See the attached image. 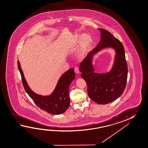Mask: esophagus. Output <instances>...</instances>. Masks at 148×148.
<instances>
[{
    "label": "esophagus",
    "mask_w": 148,
    "mask_h": 148,
    "mask_svg": "<svg viewBox=\"0 0 148 148\" xmlns=\"http://www.w3.org/2000/svg\"><path fill=\"white\" fill-rule=\"evenodd\" d=\"M75 71L76 73H79L80 71H79V68H78L77 67H76L75 68Z\"/></svg>",
    "instance_id": "34e87169"
}]
</instances>
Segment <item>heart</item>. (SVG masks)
<instances>
[{
  "label": "heart",
  "instance_id": "1",
  "mask_svg": "<svg viewBox=\"0 0 148 148\" xmlns=\"http://www.w3.org/2000/svg\"><path fill=\"white\" fill-rule=\"evenodd\" d=\"M79 37L75 38L73 41L71 47L73 49H75L78 43V59L82 60L84 58L88 51L89 47L92 43L91 37L88 34L82 35L79 41Z\"/></svg>",
  "mask_w": 148,
  "mask_h": 148
}]
</instances>
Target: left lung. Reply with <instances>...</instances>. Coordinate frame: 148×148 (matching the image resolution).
Returning <instances> with one entry per match:
<instances>
[{
  "label": "left lung",
  "mask_w": 148,
  "mask_h": 148,
  "mask_svg": "<svg viewBox=\"0 0 148 148\" xmlns=\"http://www.w3.org/2000/svg\"><path fill=\"white\" fill-rule=\"evenodd\" d=\"M99 30L101 32L100 41L80 63V71L81 77L86 82L90 99L99 104H106L119 98L124 92L128 69L122 43L108 31L101 28ZM106 47L115 49L113 67L108 73H95L92 58L95 54Z\"/></svg>",
  "instance_id": "8db88e82"
}]
</instances>
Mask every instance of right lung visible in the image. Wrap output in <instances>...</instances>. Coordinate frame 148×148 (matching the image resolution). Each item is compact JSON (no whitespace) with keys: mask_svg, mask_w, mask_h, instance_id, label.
Returning a JSON list of instances; mask_svg holds the SVG:
<instances>
[{"mask_svg":"<svg viewBox=\"0 0 148 148\" xmlns=\"http://www.w3.org/2000/svg\"><path fill=\"white\" fill-rule=\"evenodd\" d=\"M17 64L26 92L41 110L53 115H60L68 109L70 106L69 87L71 82L75 79L73 68L69 69L62 75L51 94L48 96H42L36 94L31 89L24 77L19 61H17Z\"/></svg>","mask_w":148,"mask_h":148,"instance_id":"obj_1","label":"right lung"}]
</instances>
